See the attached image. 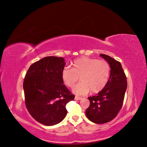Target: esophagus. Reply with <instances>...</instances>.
<instances>
[{
	"mask_svg": "<svg viewBox=\"0 0 147 147\" xmlns=\"http://www.w3.org/2000/svg\"><path fill=\"white\" fill-rule=\"evenodd\" d=\"M74 99L76 100H79L82 99V98L79 97V96H75V98H74Z\"/></svg>",
	"mask_w": 147,
	"mask_h": 147,
	"instance_id": "34e87169",
	"label": "esophagus"
}]
</instances>
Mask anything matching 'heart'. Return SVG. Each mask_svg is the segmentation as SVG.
Here are the masks:
<instances>
[{
    "label": "heart",
    "instance_id": "obj_1",
    "mask_svg": "<svg viewBox=\"0 0 147 147\" xmlns=\"http://www.w3.org/2000/svg\"><path fill=\"white\" fill-rule=\"evenodd\" d=\"M110 76V66L105 60L82 57L74 61L71 69L65 67L61 72L64 84L73 88L80 78L79 84L74 87L73 92L77 95H85L91 91L97 94L108 84Z\"/></svg>",
    "mask_w": 147,
    "mask_h": 147
}]
</instances>
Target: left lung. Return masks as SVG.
<instances>
[{"mask_svg":"<svg viewBox=\"0 0 147 147\" xmlns=\"http://www.w3.org/2000/svg\"><path fill=\"white\" fill-rule=\"evenodd\" d=\"M110 66L108 84L98 94L89 97L90 106L86 110L88 119L98 124L114 119L121 109L127 87V78L119 61L107 55L100 54Z\"/></svg>","mask_w":147,"mask_h":147,"instance_id":"1","label":"left lung"}]
</instances>
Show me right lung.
<instances>
[{
    "instance_id": "right-lung-1",
    "label": "right lung",
    "mask_w": 147,
    "mask_h": 147,
    "mask_svg": "<svg viewBox=\"0 0 147 147\" xmlns=\"http://www.w3.org/2000/svg\"><path fill=\"white\" fill-rule=\"evenodd\" d=\"M65 63L62 57H46L33 63L24 80L26 108L33 118L45 125L62 121L67 113V104L74 98L61 78Z\"/></svg>"
}]
</instances>
